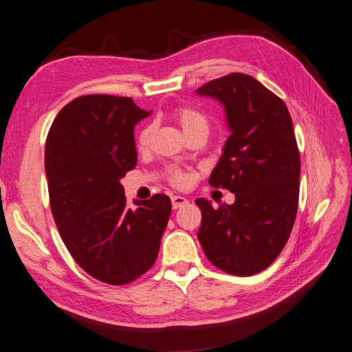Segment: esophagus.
I'll use <instances>...</instances> for the list:
<instances>
[{
    "mask_svg": "<svg viewBox=\"0 0 352 352\" xmlns=\"http://www.w3.org/2000/svg\"><path fill=\"white\" fill-rule=\"evenodd\" d=\"M188 204H189V201L186 198H184V196H179V195L172 196V206H173V209H179V208L185 206Z\"/></svg>",
    "mask_w": 352,
    "mask_h": 352,
    "instance_id": "34e87169",
    "label": "esophagus"
}]
</instances>
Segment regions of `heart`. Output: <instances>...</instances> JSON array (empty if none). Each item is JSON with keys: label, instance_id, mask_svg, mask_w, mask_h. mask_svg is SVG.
<instances>
[{"label": "heart", "instance_id": "heart-1", "mask_svg": "<svg viewBox=\"0 0 352 352\" xmlns=\"http://www.w3.org/2000/svg\"><path fill=\"white\" fill-rule=\"evenodd\" d=\"M172 116L175 121L179 124V127L184 131L186 138L196 133H206L209 129L208 118L202 114L199 109H196L189 105H177L173 108ZM153 135V127L151 125H146V127L138 133L137 135V148L138 150H147L151 142ZM167 180L168 184L173 185L175 188H185L189 184V176L177 167H170L167 170Z\"/></svg>", "mask_w": 352, "mask_h": 352}]
</instances>
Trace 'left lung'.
<instances>
[{"mask_svg":"<svg viewBox=\"0 0 352 352\" xmlns=\"http://www.w3.org/2000/svg\"><path fill=\"white\" fill-rule=\"evenodd\" d=\"M225 107L231 135L209 185L235 193L232 205L202 210L205 256L235 276L265 270L285 248L299 205L300 156L283 100L250 75L230 74L198 89Z\"/></svg>","mask_w":352,"mask_h":352,"instance_id":"left-lung-1","label":"left lung"}]
</instances>
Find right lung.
Returning <instances> with one entry per match:
<instances>
[{"instance_id":"right-lung-1","label":"right lung","mask_w":352,"mask_h":352,"mask_svg":"<svg viewBox=\"0 0 352 352\" xmlns=\"http://www.w3.org/2000/svg\"><path fill=\"white\" fill-rule=\"evenodd\" d=\"M147 116L129 96L83 95L60 109L46 138L56 227L79 267L112 286L151 269L172 212L164 193L129 208L120 184L135 167L133 131Z\"/></svg>"}]
</instances>
